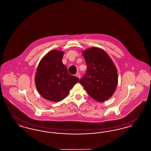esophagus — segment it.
Returning <instances> with one entry per match:
<instances>
[{"label":"esophagus","instance_id":"1","mask_svg":"<svg viewBox=\"0 0 151 151\" xmlns=\"http://www.w3.org/2000/svg\"><path fill=\"white\" fill-rule=\"evenodd\" d=\"M75 76H76V77H78V78H79V79L80 78V74L79 73H76V75H75Z\"/></svg>","mask_w":151,"mask_h":151}]
</instances>
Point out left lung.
<instances>
[{
	"instance_id": "obj_1",
	"label": "left lung",
	"mask_w": 151,
	"mask_h": 151,
	"mask_svg": "<svg viewBox=\"0 0 151 151\" xmlns=\"http://www.w3.org/2000/svg\"><path fill=\"white\" fill-rule=\"evenodd\" d=\"M83 55L87 69L79 83L94 100H107L115 92L118 84L115 65L108 54L98 47L84 50Z\"/></svg>"
}]
</instances>
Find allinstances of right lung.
Returning <instances> with one entry per match:
<instances>
[{
  "instance_id": "right-lung-1",
  "label": "right lung",
  "mask_w": 151,
  "mask_h": 151,
  "mask_svg": "<svg viewBox=\"0 0 151 151\" xmlns=\"http://www.w3.org/2000/svg\"><path fill=\"white\" fill-rule=\"evenodd\" d=\"M63 54L60 51H51L42 59L36 71L35 83L39 93L53 102L63 100L79 80L69 74L63 64Z\"/></svg>"
}]
</instances>
